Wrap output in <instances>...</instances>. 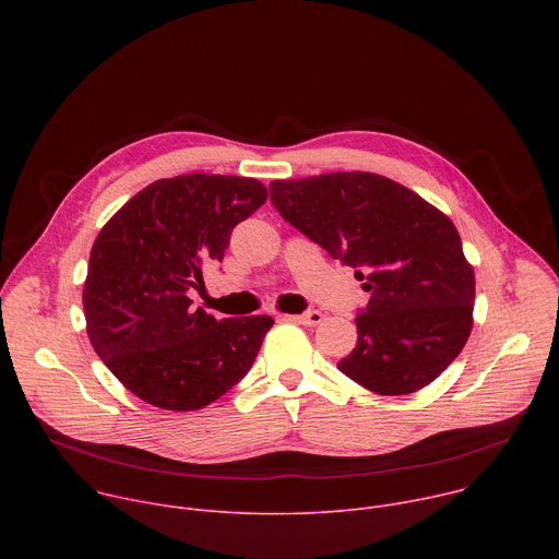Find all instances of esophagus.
Returning <instances> with one entry per match:
<instances>
[{"instance_id":"esophagus-1","label":"esophagus","mask_w":559,"mask_h":559,"mask_svg":"<svg viewBox=\"0 0 559 559\" xmlns=\"http://www.w3.org/2000/svg\"><path fill=\"white\" fill-rule=\"evenodd\" d=\"M287 321H294V323H300V325H309V328H313V325H321L323 323V311H318V309H309V311H305V313H300V316H285Z\"/></svg>"}]
</instances>
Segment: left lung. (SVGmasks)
I'll list each match as a JSON object with an SVG mask.
<instances>
[{"label":"left lung","mask_w":559,"mask_h":559,"mask_svg":"<svg viewBox=\"0 0 559 559\" xmlns=\"http://www.w3.org/2000/svg\"><path fill=\"white\" fill-rule=\"evenodd\" d=\"M278 214L371 294L356 316L358 343L338 369L380 395L433 382L473 328L475 276L447 214L371 173L272 181Z\"/></svg>","instance_id":"obj_1"}]
</instances>
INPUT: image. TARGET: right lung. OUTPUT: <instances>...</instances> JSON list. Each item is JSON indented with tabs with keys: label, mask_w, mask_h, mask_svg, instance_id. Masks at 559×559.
<instances>
[{
	"label": "right lung",
	"mask_w": 559,
	"mask_h": 559,
	"mask_svg": "<svg viewBox=\"0 0 559 559\" xmlns=\"http://www.w3.org/2000/svg\"><path fill=\"white\" fill-rule=\"evenodd\" d=\"M267 188L248 177L181 175L136 192L99 231L84 285L97 356L147 405L207 407L241 380L274 321H216L194 309L203 263L223 261L231 229L254 214Z\"/></svg>",
	"instance_id": "right-lung-1"
}]
</instances>
